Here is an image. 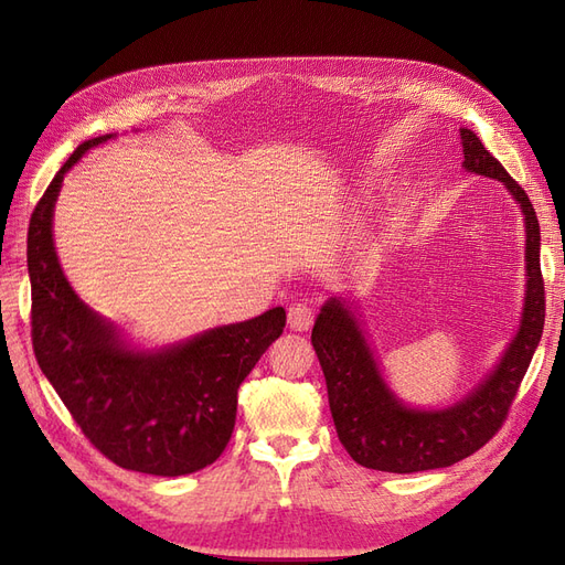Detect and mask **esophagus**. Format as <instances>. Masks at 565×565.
I'll use <instances>...</instances> for the list:
<instances>
[{
    "label": "esophagus",
    "mask_w": 565,
    "mask_h": 565,
    "mask_svg": "<svg viewBox=\"0 0 565 565\" xmlns=\"http://www.w3.org/2000/svg\"><path fill=\"white\" fill-rule=\"evenodd\" d=\"M313 318H316L313 306L306 303V301L292 303V306H289V311H287V324H289V330H297V332L309 330L311 324H313Z\"/></svg>",
    "instance_id": "34e87169"
}]
</instances>
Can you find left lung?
<instances>
[{"label": "left lung", "instance_id": "1", "mask_svg": "<svg viewBox=\"0 0 565 565\" xmlns=\"http://www.w3.org/2000/svg\"><path fill=\"white\" fill-rule=\"evenodd\" d=\"M467 172L498 179L525 216V303L516 337L502 361L467 398L446 409H415L386 386L355 316L341 299L322 306L311 341L328 384L330 413L341 446L367 469L413 473L450 467L481 450L502 429L523 374L544 330L540 224L523 188L483 148L471 129H459Z\"/></svg>", "mask_w": 565, "mask_h": 565}]
</instances>
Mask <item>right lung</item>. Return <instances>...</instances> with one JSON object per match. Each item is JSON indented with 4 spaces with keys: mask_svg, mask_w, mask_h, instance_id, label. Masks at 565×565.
Segmentation results:
<instances>
[{
    "mask_svg": "<svg viewBox=\"0 0 565 565\" xmlns=\"http://www.w3.org/2000/svg\"><path fill=\"white\" fill-rule=\"evenodd\" d=\"M113 134L84 141L40 198L28 228L32 349L44 377L96 450L117 467L183 476L226 450L237 388L282 334L276 306L162 351H134L108 320L79 301L58 264L51 218L61 183L84 152Z\"/></svg>",
    "mask_w": 565,
    "mask_h": 565,
    "instance_id": "right-lung-1",
    "label": "right lung"
}]
</instances>
